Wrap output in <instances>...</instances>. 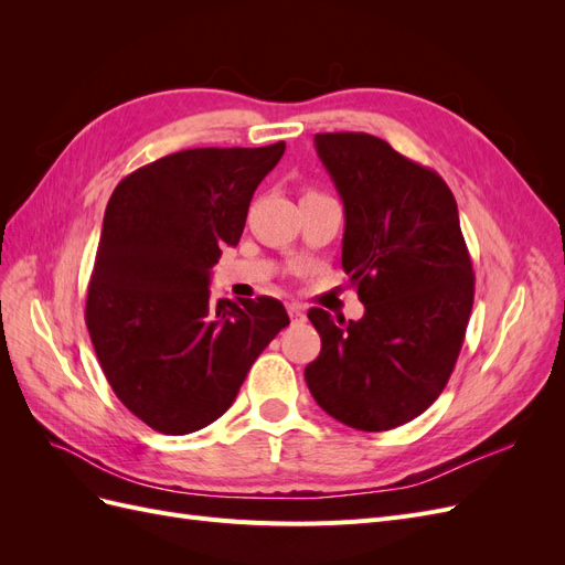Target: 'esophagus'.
<instances>
[{"label":"esophagus","instance_id":"34e87169","mask_svg":"<svg viewBox=\"0 0 565 565\" xmlns=\"http://www.w3.org/2000/svg\"><path fill=\"white\" fill-rule=\"evenodd\" d=\"M287 313L292 320H303V306L299 303H287Z\"/></svg>","mask_w":565,"mask_h":565}]
</instances>
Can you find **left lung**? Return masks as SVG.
Wrapping results in <instances>:
<instances>
[{"instance_id":"8db88e82","label":"left lung","mask_w":565,"mask_h":565,"mask_svg":"<svg viewBox=\"0 0 565 565\" xmlns=\"http://www.w3.org/2000/svg\"><path fill=\"white\" fill-rule=\"evenodd\" d=\"M344 202L341 266L365 303L361 320L311 309L320 355L311 396L351 429L388 431L446 388L473 306V270L457 202L434 169L370 134H316Z\"/></svg>"}]
</instances>
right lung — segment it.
<instances>
[{"label":"right lung","instance_id":"right-lung-1","mask_svg":"<svg viewBox=\"0 0 565 565\" xmlns=\"http://www.w3.org/2000/svg\"><path fill=\"white\" fill-rule=\"evenodd\" d=\"M285 141L172 152L117 183L87 289V328L115 396L150 429L183 436L233 405L289 324L278 299L210 295L221 247L241 243L256 185Z\"/></svg>","mask_w":565,"mask_h":565}]
</instances>
